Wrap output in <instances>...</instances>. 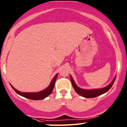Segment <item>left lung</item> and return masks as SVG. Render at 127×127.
Returning a JSON list of instances; mask_svg holds the SVG:
<instances>
[{
    "label": "left lung",
    "mask_w": 127,
    "mask_h": 127,
    "mask_svg": "<svg viewBox=\"0 0 127 127\" xmlns=\"http://www.w3.org/2000/svg\"><path fill=\"white\" fill-rule=\"evenodd\" d=\"M116 77L114 78L113 81L108 85L107 87H104V88L101 89H95V90H84V89H82L79 87H78L75 83H74V81L72 79V76H70V80L71 83H72V86H73V88H74L75 92L79 94V95L82 96L84 97H87V98H92V97H95L104 94L105 92H107L112 87L113 84L114 82H115Z\"/></svg>",
    "instance_id": "obj_1"
}]
</instances>
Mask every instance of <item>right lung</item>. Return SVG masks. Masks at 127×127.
Segmentation results:
<instances>
[{
	"instance_id": "right-lung-1",
	"label": "right lung",
	"mask_w": 127,
	"mask_h": 127,
	"mask_svg": "<svg viewBox=\"0 0 127 127\" xmlns=\"http://www.w3.org/2000/svg\"><path fill=\"white\" fill-rule=\"evenodd\" d=\"M57 75V74L55 75V77L52 79V81H51V84H50L49 86L48 87H47L46 89H44V90L41 92H39L37 93H24V92H21L18 91L17 90H16L14 87H13L11 86L12 88L14 89L16 92L17 93V94L20 95V96H22L26 97L28 99H30L32 100H41L44 99L45 97L48 96L51 93H52L53 89H54V86H55V81H56Z\"/></svg>"
}]
</instances>
